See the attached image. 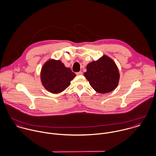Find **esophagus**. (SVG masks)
<instances>
[{
	"mask_svg": "<svg viewBox=\"0 0 156 156\" xmlns=\"http://www.w3.org/2000/svg\"><path fill=\"white\" fill-rule=\"evenodd\" d=\"M76 74L77 75H81L83 74V72H82L81 71H80V72H76Z\"/></svg>",
	"mask_w": 156,
	"mask_h": 156,
	"instance_id": "34e87169",
	"label": "esophagus"
}]
</instances>
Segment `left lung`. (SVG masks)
Here are the masks:
<instances>
[{
  "mask_svg": "<svg viewBox=\"0 0 156 156\" xmlns=\"http://www.w3.org/2000/svg\"><path fill=\"white\" fill-rule=\"evenodd\" d=\"M84 76L95 91L107 94L115 90L118 85L119 73L115 62L106 55L87 66Z\"/></svg>",
  "mask_w": 156,
  "mask_h": 156,
  "instance_id": "8db88e82",
  "label": "left lung"
}]
</instances>
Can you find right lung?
<instances>
[{"label": "right lung", "mask_w": 156, "mask_h": 156, "mask_svg": "<svg viewBox=\"0 0 156 156\" xmlns=\"http://www.w3.org/2000/svg\"><path fill=\"white\" fill-rule=\"evenodd\" d=\"M76 75L60 60H51L41 70V80L44 88L52 94H58L70 84Z\"/></svg>", "instance_id": "1"}]
</instances>
